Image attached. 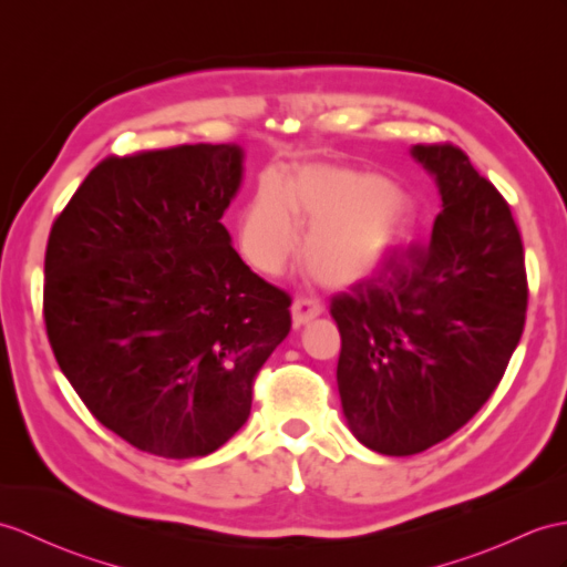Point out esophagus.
I'll return each instance as SVG.
<instances>
[{
  "mask_svg": "<svg viewBox=\"0 0 567 567\" xmlns=\"http://www.w3.org/2000/svg\"><path fill=\"white\" fill-rule=\"evenodd\" d=\"M323 313V305L319 299H311V297H297L295 305H292V321L295 326H305L316 316Z\"/></svg>",
  "mask_w": 567,
  "mask_h": 567,
  "instance_id": "1",
  "label": "esophagus"
}]
</instances>
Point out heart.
I'll list each match as a JSON object with an SVG mask.
<instances>
[{
    "mask_svg": "<svg viewBox=\"0 0 567 567\" xmlns=\"http://www.w3.org/2000/svg\"><path fill=\"white\" fill-rule=\"evenodd\" d=\"M301 221L311 224L307 258L331 285L370 278L411 239L408 207L391 183L311 166L289 188L278 178L260 183L241 215V254L260 272H280L299 251Z\"/></svg>",
    "mask_w": 567,
    "mask_h": 567,
    "instance_id": "obj_1",
    "label": "heart"
}]
</instances>
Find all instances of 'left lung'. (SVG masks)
<instances>
[{
  "mask_svg": "<svg viewBox=\"0 0 567 567\" xmlns=\"http://www.w3.org/2000/svg\"><path fill=\"white\" fill-rule=\"evenodd\" d=\"M411 154L442 195L432 236L331 299L343 413L354 437L386 456L425 452L481 411L529 299L505 197L450 142Z\"/></svg>",
  "mask_w": 567,
  "mask_h": 567,
  "instance_id": "obj_1",
  "label": "left lung"
}]
</instances>
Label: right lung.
Wrapping results in <instances>:
<instances>
[{
  "instance_id": "1",
  "label": "right lung",
  "mask_w": 567,
  "mask_h": 567,
  "mask_svg": "<svg viewBox=\"0 0 567 567\" xmlns=\"http://www.w3.org/2000/svg\"><path fill=\"white\" fill-rule=\"evenodd\" d=\"M241 162L236 144L109 156L50 229V348L91 415L142 452L219 450L292 328V299L246 266L221 224Z\"/></svg>"
}]
</instances>
